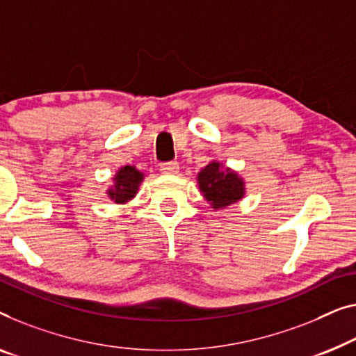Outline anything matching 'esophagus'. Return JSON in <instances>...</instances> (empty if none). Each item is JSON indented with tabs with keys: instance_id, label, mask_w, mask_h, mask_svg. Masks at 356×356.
Listing matches in <instances>:
<instances>
[{
	"instance_id": "obj_1",
	"label": "esophagus",
	"mask_w": 356,
	"mask_h": 356,
	"mask_svg": "<svg viewBox=\"0 0 356 356\" xmlns=\"http://www.w3.org/2000/svg\"><path fill=\"white\" fill-rule=\"evenodd\" d=\"M179 172V165L177 162H168L162 163L161 165V173L163 175H177Z\"/></svg>"
}]
</instances>
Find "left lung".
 <instances>
[{
    "instance_id": "8db88e82",
    "label": "left lung",
    "mask_w": 356,
    "mask_h": 356,
    "mask_svg": "<svg viewBox=\"0 0 356 356\" xmlns=\"http://www.w3.org/2000/svg\"><path fill=\"white\" fill-rule=\"evenodd\" d=\"M197 186L215 210L229 207L245 195V181L236 170L212 161L197 173Z\"/></svg>"
}]
</instances>
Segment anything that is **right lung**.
I'll return each instance as SVG.
<instances>
[{
    "label": "right lung",
    "instance_id": "right-lung-1",
    "mask_svg": "<svg viewBox=\"0 0 356 356\" xmlns=\"http://www.w3.org/2000/svg\"><path fill=\"white\" fill-rule=\"evenodd\" d=\"M144 179V173L136 167L125 165L117 170V173L112 178L114 184L107 188L106 194L115 204H127L135 197L140 191V186Z\"/></svg>",
    "mask_w": 356,
    "mask_h": 356
}]
</instances>
